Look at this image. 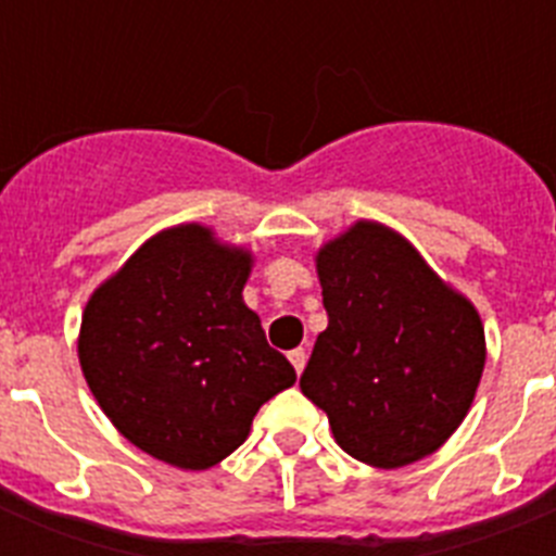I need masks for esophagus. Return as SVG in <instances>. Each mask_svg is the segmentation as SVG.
Wrapping results in <instances>:
<instances>
[{
  "mask_svg": "<svg viewBox=\"0 0 556 556\" xmlns=\"http://www.w3.org/2000/svg\"><path fill=\"white\" fill-rule=\"evenodd\" d=\"M306 351H303V348H294L292 353H289V362H292V367H294V372H298V376H301L303 372V367H306Z\"/></svg>",
  "mask_w": 556,
  "mask_h": 556,
  "instance_id": "1",
  "label": "esophagus"
}]
</instances>
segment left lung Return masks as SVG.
<instances>
[{
    "label": "left lung",
    "instance_id": "left-lung-1",
    "mask_svg": "<svg viewBox=\"0 0 556 556\" xmlns=\"http://www.w3.org/2000/svg\"><path fill=\"white\" fill-rule=\"evenodd\" d=\"M328 328L301 390L333 440L372 468L434 454L476 397L488 345L473 303L409 239L358 219L314 255Z\"/></svg>",
    "mask_w": 556,
    "mask_h": 556
}]
</instances>
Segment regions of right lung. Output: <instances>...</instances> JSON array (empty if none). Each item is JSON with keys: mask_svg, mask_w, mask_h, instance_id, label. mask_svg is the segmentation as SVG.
<instances>
[{"mask_svg": "<svg viewBox=\"0 0 556 556\" xmlns=\"http://www.w3.org/2000/svg\"><path fill=\"white\" fill-rule=\"evenodd\" d=\"M248 248L186 223L147 239L83 308L77 356L125 440L180 470H208L248 440L255 412L294 384L244 306Z\"/></svg>", "mask_w": 556, "mask_h": 556, "instance_id": "obj_1", "label": "right lung"}]
</instances>
